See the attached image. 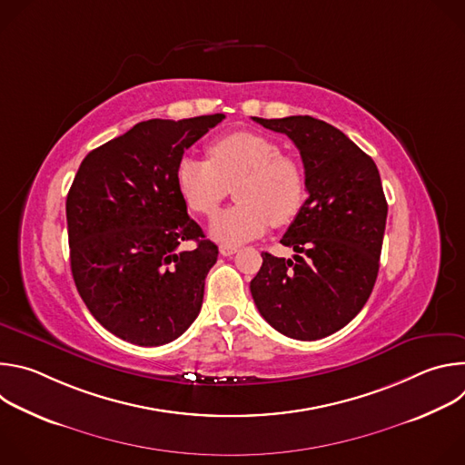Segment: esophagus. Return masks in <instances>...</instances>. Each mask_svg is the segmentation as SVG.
<instances>
[{
    "label": "esophagus",
    "mask_w": 465,
    "mask_h": 465,
    "mask_svg": "<svg viewBox=\"0 0 465 465\" xmlns=\"http://www.w3.org/2000/svg\"><path fill=\"white\" fill-rule=\"evenodd\" d=\"M219 252H221V255L230 257V255H233V253L237 252V248H235V246H226V244H223V246L219 248Z\"/></svg>",
    "instance_id": "34e87169"
}]
</instances>
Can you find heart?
I'll return each mask as SVG.
<instances>
[{
  "label": "heart",
  "instance_id": "b5f03b06",
  "mask_svg": "<svg viewBox=\"0 0 465 465\" xmlns=\"http://www.w3.org/2000/svg\"><path fill=\"white\" fill-rule=\"evenodd\" d=\"M208 156L210 162L182 158L174 180L185 206L198 215H212L233 185L237 204L213 217V239L241 244L262 235L271 223L287 226L296 219L305 201V174L278 142L232 132L210 145Z\"/></svg>",
  "mask_w": 465,
  "mask_h": 465
}]
</instances>
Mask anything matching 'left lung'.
I'll return each mask as SVG.
<instances>
[{"instance_id":"1","label":"left lung","mask_w":465,"mask_h":465,"mask_svg":"<svg viewBox=\"0 0 465 465\" xmlns=\"http://www.w3.org/2000/svg\"><path fill=\"white\" fill-rule=\"evenodd\" d=\"M253 121L294 142L309 198L282 239L294 259L262 252L250 292L282 335L318 341L350 323L373 291L388 213L381 176L375 162L325 121Z\"/></svg>"}]
</instances>
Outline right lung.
Masks as SVG:
<instances>
[{"instance_id": "add662e5", "label": "right lung", "mask_w": 465, "mask_h": 465, "mask_svg": "<svg viewBox=\"0 0 465 465\" xmlns=\"http://www.w3.org/2000/svg\"><path fill=\"white\" fill-rule=\"evenodd\" d=\"M224 117L142 121L75 174L65 201L72 274L94 318L130 344L173 342L201 312L219 248L189 219L174 173ZM183 240L195 246L182 251Z\"/></svg>"}]
</instances>
